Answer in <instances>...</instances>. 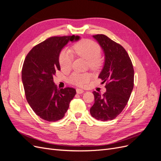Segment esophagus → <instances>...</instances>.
<instances>
[{"label":"esophagus","mask_w":161,"mask_h":161,"mask_svg":"<svg viewBox=\"0 0 161 161\" xmlns=\"http://www.w3.org/2000/svg\"><path fill=\"white\" fill-rule=\"evenodd\" d=\"M76 92H77V93H78V94H81V93H83L84 92V91L83 90H81V89L77 88V89H76Z\"/></svg>","instance_id":"obj_1"}]
</instances>
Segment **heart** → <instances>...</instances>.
<instances>
[{
  "label": "heart",
  "mask_w": 161,
  "mask_h": 161,
  "mask_svg": "<svg viewBox=\"0 0 161 161\" xmlns=\"http://www.w3.org/2000/svg\"><path fill=\"white\" fill-rule=\"evenodd\" d=\"M74 52L77 56L84 58L91 69L97 70L102 65L100 58L102 49L97 43L91 40H80L73 46ZM59 64L64 71L69 70L72 64V56L67 50H62L59 55ZM91 75L89 73L73 72L69 75L68 81L77 86H84L90 81Z\"/></svg>",
  "instance_id": "b5f03b06"
}]
</instances>
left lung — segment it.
Segmentation results:
<instances>
[{
	"instance_id": "1",
	"label": "left lung",
	"mask_w": 161,
	"mask_h": 161,
	"mask_svg": "<svg viewBox=\"0 0 161 161\" xmlns=\"http://www.w3.org/2000/svg\"><path fill=\"white\" fill-rule=\"evenodd\" d=\"M105 53V64L99 78L106 83V92H93L90 114L97 120L114 119L126 106L134 86L133 64L124 47L104 34L93 36Z\"/></svg>"
}]
</instances>
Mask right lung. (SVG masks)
Instances as JSON below:
<instances>
[{"mask_svg":"<svg viewBox=\"0 0 161 161\" xmlns=\"http://www.w3.org/2000/svg\"><path fill=\"white\" fill-rule=\"evenodd\" d=\"M79 36H52L32 47L25 58L22 80L28 103L38 117L47 121H57L66 113L76 93L74 88L58 89L53 76L60 70L59 55L69 41Z\"/></svg>","mask_w":161,"mask_h":161,"instance_id":"obj_1","label":"right lung"}]
</instances>
